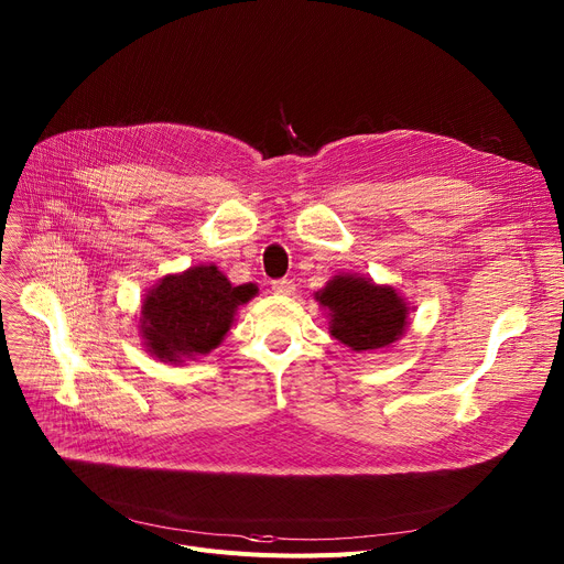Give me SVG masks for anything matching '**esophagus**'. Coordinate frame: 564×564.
<instances>
[{"instance_id": "34e87169", "label": "esophagus", "mask_w": 564, "mask_h": 564, "mask_svg": "<svg viewBox=\"0 0 564 564\" xmlns=\"http://www.w3.org/2000/svg\"><path fill=\"white\" fill-rule=\"evenodd\" d=\"M272 290L274 294H281V297H290V294H294V283L290 279H279L272 283Z\"/></svg>"}]
</instances>
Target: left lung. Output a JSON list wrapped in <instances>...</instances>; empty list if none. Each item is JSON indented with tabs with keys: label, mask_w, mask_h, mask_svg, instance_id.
I'll list each match as a JSON object with an SVG mask.
<instances>
[{
	"label": "left lung",
	"mask_w": 564,
	"mask_h": 564,
	"mask_svg": "<svg viewBox=\"0 0 564 564\" xmlns=\"http://www.w3.org/2000/svg\"><path fill=\"white\" fill-rule=\"evenodd\" d=\"M315 302L327 311L329 334L351 351H377L395 345L409 324V304L389 283L361 274H336Z\"/></svg>",
	"instance_id": "8db88e82"
}]
</instances>
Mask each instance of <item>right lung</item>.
<instances>
[{"label":"right lung","mask_w":564,"mask_h":564,"mask_svg":"<svg viewBox=\"0 0 564 564\" xmlns=\"http://www.w3.org/2000/svg\"><path fill=\"white\" fill-rule=\"evenodd\" d=\"M258 294L256 283L232 285L215 262H198L148 288L139 334L153 359L183 366L207 357L230 332L240 306Z\"/></svg>","instance_id":"add662e5"}]
</instances>
